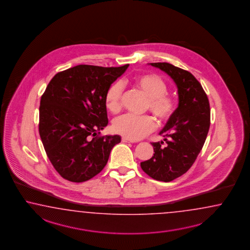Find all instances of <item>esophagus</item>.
<instances>
[{"instance_id":"34e87169","label":"esophagus","mask_w":250,"mask_h":250,"mask_svg":"<svg viewBox=\"0 0 250 250\" xmlns=\"http://www.w3.org/2000/svg\"><path fill=\"white\" fill-rule=\"evenodd\" d=\"M122 142L123 143H135V141L130 140V139L125 138V137H123Z\"/></svg>"}]
</instances>
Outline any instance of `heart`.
<instances>
[{
	"label": "heart",
	"mask_w": 250,
	"mask_h": 250,
	"mask_svg": "<svg viewBox=\"0 0 250 250\" xmlns=\"http://www.w3.org/2000/svg\"><path fill=\"white\" fill-rule=\"evenodd\" d=\"M134 85L143 92L147 98L146 107L158 118L160 122H166L176 110L175 98L167 93L168 86L165 80L156 74H142L134 79ZM123 85L115 82L104 94V105L112 114H117L122 107ZM155 122L150 116H136L124 115L115 119L113 129L130 140H139L155 129Z\"/></svg>",
	"instance_id": "obj_1"
}]
</instances>
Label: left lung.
<instances>
[{"instance_id":"left-lung-1","label":"left lung","mask_w":250,"mask_h":250,"mask_svg":"<svg viewBox=\"0 0 250 250\" xmlns=\"http://www.w3.org/2000/svg\"><path fill=\"white\" fill-rule=\"evenodd\" d=\"M150 65L173 80L179 104L160 132L165 143H152L153 156L142 162L141 168L152 179L168 183L182 176L194 164L207 137L210 109L206 93L192 74L166 62Z\"/></svg>"}]
</instances>
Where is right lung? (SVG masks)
<instances>
[{
  "mask_svg": "<svg viewBox=\"0 0 250 250\" xmlns=\"http://www.w3.org/2000/svg\"><path fill=\"white\" fill-rule=\"evenodd\" d=\"M79 65L56 74L41 98L39 132L50 163L61 177L82 183L107 164L119 135L100 136L108 124L104 94L126 70Z\"/></svg>",
  "mask_w": 250,
  "mask_h": 250,
  "instance_id": "add662e5",
  "label": "right lung"
}]
</instances>
